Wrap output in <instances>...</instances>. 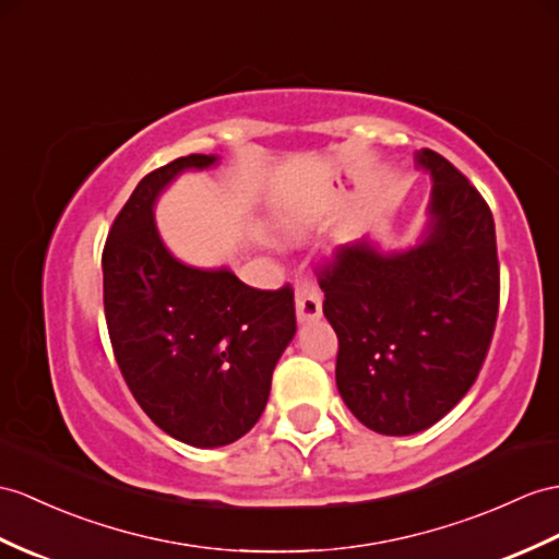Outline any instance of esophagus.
<instances>
[{"instance_id": "1", "label": "esophagus", "mask_w": 559, "mask_h": 559, "mask_svg": "<svg viewBox=\"0 0 559 559\" xmlns=\"http://www.w3.org/2000/svg\"><path fill=\"white\" fill-rule=\"evenodd\" d=\"M296 316L301 322L316 320L322 316V292L316 287V282L298 280V284H296Z\"/></svg>"}]
</instances>
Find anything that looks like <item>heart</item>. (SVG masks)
Here are the masks:
<instances>
[{"label":"heart","instance_id":"1","mask_svg":"<svg viewBox=\"0 0 559 559\" xmlns=\"http://www.w3.org/2000/svg\"><path fill=\"white\" fill-rule=\"evenodd\" d=\"M301 217H296V215H292V217H287V227L289 229H296V227H301Z\"/></svg>","mask_w":559,"mask_h":559}]
</instances>
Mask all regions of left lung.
I'll return each instance as SVG.
<instances>
[{"label":"left lung","mask_w":559,"mask_h":559,"mask_svg":"<svg viewBox=\"0 0 559 559\" xmlns=\"http://www.w3.org/2000/svg\"><path fill=\"white\" fill-rule=\"evenodd\" d=\"M429 225L417 247L384 253L370 239L318 263L324 318L338 338L336 386L367 429L407 437L462 401L491 346L500 265L493 215L476 187L431 148Z\"/></svg>","instance_id":"8db88e82"}]
</instances>
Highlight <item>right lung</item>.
<instances>
[{
  "label": "right lung",
  "mask_w": 559,
  "mask_h": 559,
  "mask_svg": "<svg viewBox=\"0 0 559 559\" xmlns=\"http://www.w3.org/2000/svg\"><path fill=\"white\" fill-rule=\"evenodd\" d=\"M189 154L142 177L108 229L104 316L134 401L173 439L227 445L263 415L272 370L296 334L294 289L265 292L235 272L185 265L163 247L154 203L177 175L211 168Z\"/></svg>",
  "instance_id": "add662e5"
}]
</instances>
